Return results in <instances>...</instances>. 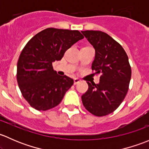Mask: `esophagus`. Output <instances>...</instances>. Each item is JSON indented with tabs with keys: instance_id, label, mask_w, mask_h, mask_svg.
<instances>
[{
	"instance_id": "1",
	"label": "esophagus",
	"mask_w": 149,
	"mask_h": 149,
	"mask_svg": "<svg viewBox=\"0 0 149 149\" xmlns=\"http://www.w3.org/2000/svg\"><path fill=\"white\" fill-rule=\"evenodd\" d=\"M80 81H81V80L79 79H77V78L74 79V84H75V85H76V84H79Z\"/></svg>"
}]
</instances>
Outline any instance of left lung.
<instances>
[{
	"label": "left lung",
	"mask_w": 149,
	"mask_h": 149,
	"mask_svg": "<svg viewBox=\"0 0 149 149\" xmlns=\"http://www.w3.org/2000/svg\"><path fill=\"white\" fill-rule=\"evenodd\" d=\"M81 32L95 49L91 69L95 74H101L98 84L87 82L88 88L82 95V102L92 115L105 116L120 105L128 91L131 78L128 57L107 33L93 30Z\"/></svg>",
	"instance_id": "8db88e82"
}]
</instances>
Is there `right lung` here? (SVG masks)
Here are the masks:
<instances>
[{"instance_id":"right-lung-1","label":"right lung","mask_w":149,"mask_h":149,"mask_svg":"<svg viewBox=\"0 0 149 149\" xmlns=\"http://www.w3.org/2000/svg\"><path fill=\"white\" fill-rule=\"evenodd\" d=\"M84 36L78 30L47 28L26 43L17 63V82L30 106L46 111L58 106L73 84L54 70L52 62L61 61L65 51Z\"/></svg>"}]
</instances>
